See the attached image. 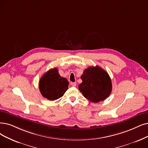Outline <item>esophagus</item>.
<instances>
[{
	"label": "esophagus",
	"mask_w": 148,
	"mask_h": 148,
	"mask_svg": "<svg viewBox=\"0 0 148 148\" xmlns=\"http://www.w3.org/2000/svg\"><path fill=\"white\" fill-rule=\"evenodd\" d=\"M70 85L72 86H73V87H75L76 86V82H70Z\"/></svg>",
	"instance_id": "34e87169"
}]
</instances>
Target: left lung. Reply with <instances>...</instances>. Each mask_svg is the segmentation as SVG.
Returning <instances> with one entry per match:
<instances>
[{"label":"left lung","mask_w":148,"mask_h":148,"mask_svg":"<svg viewBox=\"0 0 148 148\" xmlns=\"http://www.w3.org/2000/svg\"><path fill=\"white\" fill-rule=\"evenodd\" d=\"M82 81L78 87L83 96L93 103L107 98L112 92V81L108 72L100 67H89L81 76Z\"/></svg>","instance_id":"8db88e82"}]
</instances>
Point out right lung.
<instances>
[{"label": "right lung", "instance_id": "obj_1", "mask_svg": "<svg viewBox=\"0 0 148 148\" xmlns=\"http://www.w3.org/2000/svg\"><path fill=\"white\" fill-rule=\"evenodd\" d=\"M69 82L61 77L57 68L51 69L40 79L39 87L42 95L50 101L62 97L67 89Z\"/></svg>", "mask_w": 148, "mask_h": 148}]
</instances>
